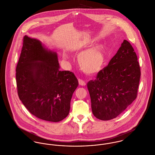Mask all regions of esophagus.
I'll return each mask as SVG.
<instances>
[{"label":"esophagus","mask_w":155,"mask_h":155,"mask_svg":"<svg viewBox=\"0 0 155 155\" xmlns=\"http://www.w3.org/2000/svg\"><path fill=\"white\" fill-rule=\"evenodd\" d=\"M78 82H79V85H81V86H85V85H86L85 82L84 81H83L82 79H78Z\"/></svg>","instance_id":"34e87169"}]
</instances>
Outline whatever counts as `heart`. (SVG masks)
<instances>
[{
    "instance_id": "1",
    "label": "heart",
    "mask_w": 155,
    "mask_h": 155,
    "mask_svg": "<svg viewBox=\"0 0 155 155\" xmlns=\"http://www.w3.org/2000/svg\"><path fill=\"white\" fill-rule=\"evenodd\" d=\"M67 58L66 54L63 55ZM79 64L81 69L88 74H94L101 70L105 63L104 55L99 46L89 48L81 52L78 57Z\"/></svg>"
}]
</instances>
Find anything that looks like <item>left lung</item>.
Here are the masks:
<instances>
[{"label": "left lung", "instance_id": "obj_1", "mask_svg": "<svg viewBox=\"0 0 155 155\" xmlns=\"http://www.w3.org/2000/svg\"><path fill=\"white\" fill-rule=\"evenodd\" d=\"M140 75L134 48L124 40L108 66L87 84L94 116L109 120L125 110L137 98Z\"/></svg>", "mask_w": 155, "mask_h": 155}]
</instances>
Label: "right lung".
<instances>
[{"instance_id": "right-lung-1", "label": "right lung", "mask_w": 155, "mask_h": 155, "mask_svg": "<svg viewBox=\"0 0 155 155\" xmlns=\"http://www.w3.org/2000/svg\"><path fill=\"white\" fill-rule=\"evenodd\" d=\"M18 95L36 117L57 122L68 116L79 83L74 73L61 71L56 52L39 40L25 36L16 68Z\"/></svg>"}]
</instances>
